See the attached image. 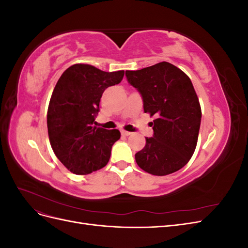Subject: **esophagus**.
Masks as SVG:
<instances>
[{
  "label": "esophagus",
  "instance_id": "34e87169",
  "mask_svg": "<svg viewBox=\"0 0 248 248\" xmlns=\"http://www.w3.org/2000/svg\"><path fill=\"white\" fill-rule=\"evenodd\" d=\"M121 133H122V136H125V137H128V136H130V134H131V132L126 131V130H122Z\"/></svg>",
  "mask_w": 248,
  "mask_h": 248
}]
</instances>
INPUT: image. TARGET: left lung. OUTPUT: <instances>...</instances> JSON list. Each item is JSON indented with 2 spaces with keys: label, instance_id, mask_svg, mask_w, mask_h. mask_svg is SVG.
I'll use <instances>...</instances> for the list:
<instances>
[{
  "label": "left lung",
  "instance_id": "1",
  "mask_svg": "<svg viewBox=\"0 0 248 248\" xmlns=\"http://www.w3.org/2000/svg\"><path fill=\"white\" fill-rule=\"evenodd\" d=\"M125 74L141 95L145 112L156 117L153 137L146 138V146L136 154L138 166L155 176L182 169L196 150L202 118L190 78L168 62Z\"/></svg>",
  "mask_w": 248,
  "mask_h": 248
}]
</instances>
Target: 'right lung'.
Returning <instances> with one entry per match:
<instances>
[{
    "label": "right lung",
    "mask_w": 248,
    "mask_h": 248,
    "mask_svg": "<svg viewBox=\"0 0 248 248\" xmlns=\"http://www.w3.org/2000/svg\"><path fill=\"white\" fill-rule=\"evenodd\" d=\"M123 77L124 70L106 72L74 64L59 78L47 109V130L58 159L73 174L88 175L108 164L121 133L93 123L104 90L118 85Z\"/></svg>",
    "instance_id": "right-lung-1"
}]
</instances>
